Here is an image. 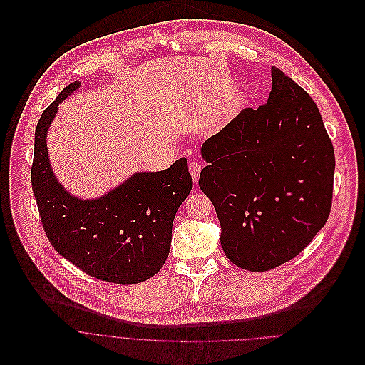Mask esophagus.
I'll list each match as a JSON object with an SVG mask.
<instances>
[{"label":"esophagus","instance_id":"1","mask_svg":"<svg viewBox=\"0 0 365 365\" xmlns=\"http://www.w3.org/2000/svg\"><path fill=\"white\" fill-rule=\"evenodd\" d=\"M188 167H190V174H191L194 182H197L198 177H200V173H201V164L197 163V161H191Z\"/></svg>","mask_w":365,"mask_h":365}]
</instances>
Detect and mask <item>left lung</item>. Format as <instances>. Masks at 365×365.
<instances>
[{
    "instance_id": "8db88e82",
    "label": "left lung",
    "mask_w": 365,
    "mask_h": 365,
    "mask_svg": "<svg viewBox=\"0 0 365 365\" xmlns=\"http://www.w3.org/2000/svg\"><path fill=\"white\" fill-rule=\"evenodd\" d=\"M198 180L236 266L274 269L298 256L325 226L335 155L312 98L272 67L264 105L243 109L201 147Z\"/></svg>"
}]
</instances>
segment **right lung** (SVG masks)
<instances>
[{
    "label": "right lung",
    "instance_id": "obj_1",
    "mask_svg": "<svg viewBox=\"0 0 365 365\" xmlns=\"http://www.w3.org/2000/svg\"><path fill=\"white\" fill-rule=\"evenodd\" d=\"M81 88L66 86L43 112L34 133L31 185L43 229L51 246L92 277L133 284L164 266L178 207L192 180L185 158L157 173H135L108 194L83 200L56 178L47 151V132L58 103Z\"/></svg>",
    "mask_w": 365,
    "mask_h": 365
}]
</instances>
